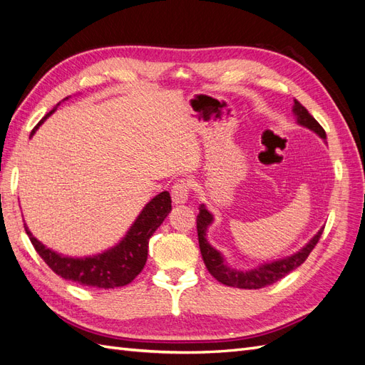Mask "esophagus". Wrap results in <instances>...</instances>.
Wrapping results in <instances>:
<instances>
[{
	"mask_svg": "<svg viewBox=\"0 0 365 365\" xmlns=\"http://www.w3.org/2000/svg\"><path fill=\"white\" fill-rule=\"evenodd\" d=\"M191 182L188 179H180L177 180L173 185V190H171V197H173V202L174 203H185L188 200V195L191 191Z\"/></svg>",
	"mask_w": 365,
	"mask_h": 365,
	"instance_id": "1",
	"label": "esophagus"
}]
</instances>
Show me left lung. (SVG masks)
<instances>
[{
	"label": "left lung",
	"mask_w": 365,
	"mask_h": 365,
	"mask_svg": "<svg viewBox=\"0 0 365 365\" xmlns=\"http://www.w3.org/2000/svg\"><path fill=\"white\" fill-rule=\"evenodd\" d=\"M294 113L298 123L304 125V127L310 130H314L319 138L326 139L324 128H322L321 125L315 120V118L306 110L303 103H299V101L297 99H294ZM211 223H212V215L202 205L200 212L197 215V234H199V245H200V252L203 257L205 266L207 270H210V274L217 281H220L222 284L238 287V289H262L277 283L278 279L286 277L289 272H292L294 269H297L298 266H301L306 262L309 254L314 251V247L319 242L322 231H324V227H322L321 231H318V234L312 238V240L301 249L299 252L290 255L287 258L278 259V262H274V263L262 264L257 269L247 270V272H242V270L227 267L223 262L222 254L215 251V249L207 243L206 229Z\"/></svg>",
	"instance_id": "left-lung-1"
}]
</instances>
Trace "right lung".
Masks as SVG:
<instances>
[{
    "mask_svg": "<svg viewBox=\"0 0 365 365\" xmlns=\"http://www.w3.org/2000/svg\"><path fill=\"white\" fill-rule=\"evenodd\" d=\"M59 106V103H58ZM56 107L46 114V118L39 120V123L30 133H34L43 123ZM171 211V197L170 192H160L143 207V211L133 223L123 240L108 251L99 255L86 257V258H70L59 255L51 249L46 247L43 243L29 231L24 223V229L32 242L35 251L44 259L46 264L53 272L64 279H70L73 283L82 286L98 287V289H114L130 284L136 278L147 263L148 257V242L151 235L155 232L165 217Z\"/></svg>",
    "mask_w": 365,
    "mask_h": 365,
    "instance_id": "right-lung-1",
    "label": "right lung"
}]
</instances>
